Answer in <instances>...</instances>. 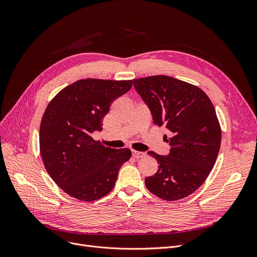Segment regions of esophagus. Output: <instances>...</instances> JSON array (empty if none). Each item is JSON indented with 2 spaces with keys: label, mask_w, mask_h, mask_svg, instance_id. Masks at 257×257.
Instances as JSON below:
<instances>
[{
  "label": "esophagus",
  "mask_w": 257,
  "mask_h": 257,
  "mask_svg": "<svg viewBox=\"0 0 257 257\" xmlns=\"http://www.w3.org/2000/svg\"><path fill=\"white\" fill-rule=\"evenodd\" d=\"M132 156L134 157V158H137V159H139V158H143V157H145L146 156V153H144V152H140V151H132Z\"/></svg>",
  "instance_id": "34e87169"
}]
</instances>
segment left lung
Returning a JSON list of instances; mask_svg holds the SVG:
<instances>
[{"label": "left lung", "mask_w": 257, "mask_h": 257, "mask_svg": "<svg viewBox=\"0 0 257 257\" xmlns=\"http://www.w3.org/2000/svg\"><path fill=\"white\" fill-rule=\"evenodd\" d=\"M133 84L154 125L170 131L169 155L148 152L158 170L145 179L147 188L167 201L190 196L206 180L221 146V126L210 99L198 86L165 75L134 79Z\"/></svg>", "instance_id": "1"}]
</instances>
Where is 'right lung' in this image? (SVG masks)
Returning a JSON list of instances; mask_svg holds the SVG:
<instances>
[{
    "label": "right lung",
    "instance_id": "right-lung-1",
    "mask_svg": "<svg viewBox=\"0 0 257 257\" xmlns=\"http://www.w3.org/2000/svg\"><path fill=\"white\" fill-rule=\"evenodd\" d=\"M132 86V80L82 79L64 87L46 108L39 150L51 178L63 192L92 202L113 188L129 149H111L91 134L102 130L110 104Z\"/></svg>",
    "mask_w": 257,
    "mask_h": 257
}]
</instances>
